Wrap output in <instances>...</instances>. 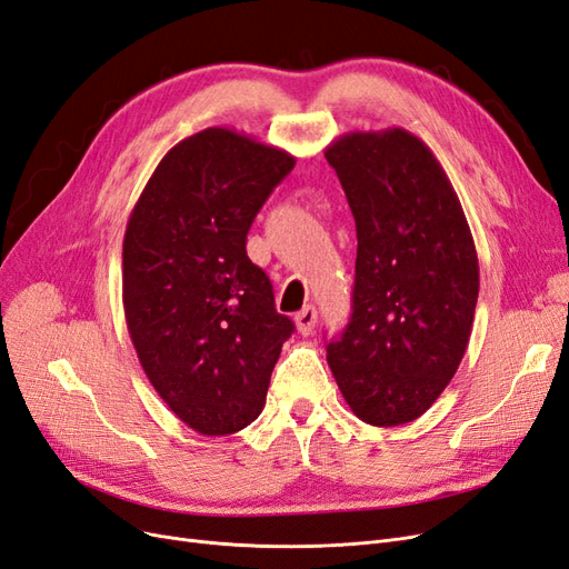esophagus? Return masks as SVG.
<instances>
[{
	"mask_svg": "<svg viewBox=\"0 0 569 569\" xmlns=\"http://www.w3.org/2000/svg\"><path fill=\"white\" fill-rule=\"evenodd\" d=\"M295 322H297V330H299L303 337H308V335L313 332V327H316V322H318V311H316L313 306H306L303 311L297 313Z\"/></svg>",
	"mask_w": 569,
	"mask_h": 569,
	"instance_id": "obj_1",
	"label": "esophagus"
}]
</instances>
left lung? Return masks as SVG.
Masks as SVG:
<instances>
[{
  "label": "left lung",
  "instance_id": "obj_1",
  "mask_svg": "<svg viewBox=\"0 0 569 569\" xmlns=\"http://www.w3.org/2000/svg\"><path fill=\"white\" fill-rule=\"evenodd\" d=\"M325 159L358 237L353 313L327 343V363L360 420L399 427L439 399L468 349L475 239L451 180L412 132H347Z\"/></svg>",
  "mask_w": 569,
  "mask_h": 569
}]
</instances>
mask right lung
<instances>
[{"label":"right lung","mask_w":569,"mask_h":569,"mask_svg":"<svg viewBox=\"0 0 569 569\" xmlns=\"http://www.w3.org/2000/svg\"><path fill=\"white\" fill-rule=\"evenodd\" d=\"M297 159L230 128L170 149L123 237V308L137 358L176 416L206 437L251 425L295 322L247 256L256 213Z\"/></svg>","instance_id":"add662e5"}]
</instances>
